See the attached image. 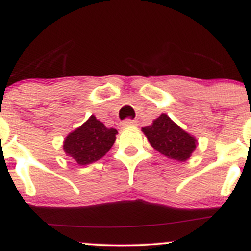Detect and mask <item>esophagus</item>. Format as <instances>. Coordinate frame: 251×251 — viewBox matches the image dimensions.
Here are the masks:
<instances>
[{
    "label": "esophagus",
    "instance_id": "esophagus-1",
    "mask_svg": "<svg viewBox=\"0 0 251 251\" xmlns=\"http://www.w3.org/2000/svg\"><path fill=\"white\" fill-rule=\"evenodd\" d=\"M122 127H129V126H135L137 125V122L135 120H131V119H126L124 120V122H122Z\"/></svg>",
    "mask_w": 251,
    "mask_h": 251
}]
</instances>
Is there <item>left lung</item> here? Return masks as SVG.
Segmentation results:
<instances>
[{
  "label": "left lung",
  "instance_id": "1",
  "mask_svg": "<svg viewBox=\"0 0 251 251\" xmlns=\"http://www.w3.org/2000/svg\"><path fill=\"white\" fill-rule=\"evenodd\" d=\"M154 150L177 162L188 160L197 148V139L184 131L168 114L162 113L150 126L142 128Z\"/></svg>",
  "mask_w": 251,
  "mask_h": 251
}]
</instances>
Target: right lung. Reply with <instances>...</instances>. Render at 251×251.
I'll return each mask as SVG.
<instances>
[{
	"label": "right lung",
	"instance_id": "obj_1",
	"mask_svg": "<svg viewBox=\"0 0 251 251\" xmlns=\"http://www.w3.org/2000/svg\"><path fill=\"white\" fill-rule=\"evenodd\" d=\"M118 131L107 128L94 116L63 139V151L79 165H88L101 158L116 142Z\"/></svg>",
	"mask_w": 251,
	"mask_h": 251
}]
</instances>
